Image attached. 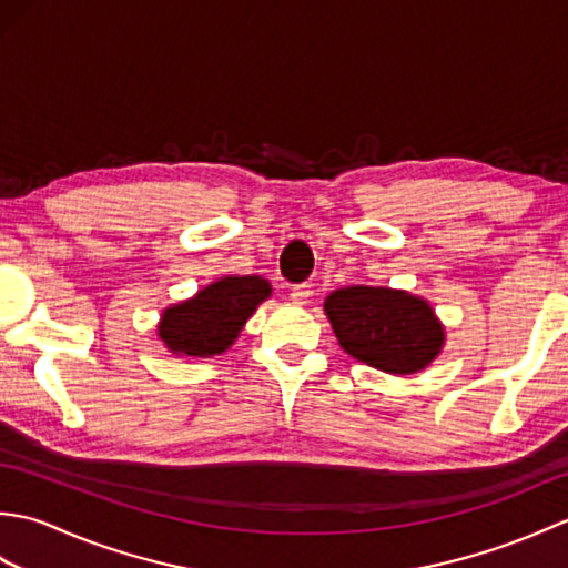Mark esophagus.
Listing matches in <instances>:
<instances>
[{"mask_svg":"<svg viewBox=\"0 0 568 568\" xmlns=\"http://www.w3.org/2000/svg\"><path fill=\"white\" fill-rule=\"evenodd\" d=\"M291 297H293L295 305H307L310 297H312L310 285H295L293 291H291Z\"/></svg>","mask_w":568,"mask_h":568,"instance_id":"obj_1","label":"esophagus"}]
</instances>
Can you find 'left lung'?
I'll list each match as a JSON object with an SVG mask.
<instances>
[{
  "mask_svg": "<svg viewBox=\"0 0 568 568\" xmlns=\"http://www.w3.org/2000/svg\"><path fill=\"white\" fill-rule=\"evenodd\" d=\"M324 315L348 356L390 376L425 371L446 342L427 300L395 287H339L324 300Z\"/></svg>",
  "mask_w": 568,
  "mask_h": 568,
  "instance_id": "obj_1",
  "label": "left lung"
}]
</instances>
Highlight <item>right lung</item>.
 Segmentation results:
<instances>
[{
	"instance_id": "right-lung-1",
	"label": "right lung",
	"mask_w": 568,
	"mask_h": 568,
	"mask_svg": "<svg viewBox=\"0 0 568 568\" xmlns=\"http://www.w3.org/2000/svg\"><path fill=\"white\" fill-rule=\"evenodd\" d=\"M273 287L261 275H224L161 312L159 339L173 356L212 358L232 346Z\"/></svg>"
}]
</instances>
